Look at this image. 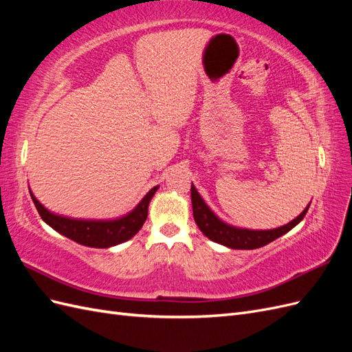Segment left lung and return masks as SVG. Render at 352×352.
<instances>
[{
  "label": "left lung",
  "instance_id": "obj_1",
  "mask_svg": "<svg viewBox=\"0 0 352 352\" xmlns=\"http://www.w3.org/2000/svg\"><path fill=\"white\" fill-rule=\"evenodd\" d=\"M190 199H192L194 219L199 230L204 233L208 239L233 250H255V248L264 247V245L270 243L274 239H278L279 236L285 235V233L294 229L298 223L304 219L311 204L310 202L300 216L287 223L285 226H280L278 229H270V230H251V229H241V228L230 226L228 223L221 221L214 212L208 208V206L206 204L204 199L201 198L194 185H190Z\"/></svg>",
  "mask_w": 352,
  "mask_h": 352
}]
</instances>
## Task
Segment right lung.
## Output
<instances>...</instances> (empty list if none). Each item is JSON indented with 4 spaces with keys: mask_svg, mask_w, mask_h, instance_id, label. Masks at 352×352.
<instances>
[{
    "mask_svg": "<svg viewBox=\"0 0 352 352\" xmlns=\"http://www.w3.org/2000/svg\"><path fill=\"white\" fill-rule=\"evenodd\" d=\"M157 189L158 186H154L129 214L116 220H78L57 216L42 206L30 192V189L29 192L41 219L48 226L85 247L109 248L133 238L140 232L148 216V206Z\"/></svg>",
    "mask_w": 352,
    "mask_h": 352,
    "instance_id": "right-lung-1",
    "label": "right lung"
}]
</instances>
